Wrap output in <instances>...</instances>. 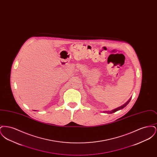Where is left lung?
<instances>
[{
  "instance_id": "8db88e82",
  "label": "left lung",
  "mask_w": 157,
  "mask_h": 157,
  "mask_svg": "<svg viewBox=\"0 0 157 157\" xmlns=\"http://www.w3.org/2000/svg\"><path fill=\"white\" fill-rule=\"evenodd\" d=\"M131 98L127 101V102L125 104L123 105H122V106H121L120 107H118V108H116V109H113L112 111H105V112H106L107 113H113V112H116V111H119L120 109H123L124 107H125L126 106H127V105L129 104V102H130V101H131Z\"/></svg>"
}]
</instances>
